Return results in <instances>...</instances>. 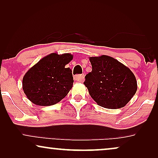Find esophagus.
<instances>
[{"instance_id": "1", "label": "esophagus", "mask_w": 158, "mask_h": 158, "mask_svg": "<svg viewBox=\"0 0 158 158\" xmlns=\"http://www.w3.org/2000/svg\"><path fill=\"white\" fill-rule=\"evenodd\" d=\"M75 80L76 81H78V82H83L84 80H85V75H84V74L75 75Z\"/></svg>"}]
</instances>
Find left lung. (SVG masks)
I'll return each instance as SVG.
<instances>
[{"label": "left lung", "mask_w": 158, "mask_h": 158, "mask_svg": "<svg viewBox=\"0 0 158 158\" xmlns=\"http://www.w3.org/2000/svg\"><path fill=\"white\" fill-rule=\"evenodd\" d=\"M92 71L84 85L97 104L116 109L126 106L137 90V80L130 69L107 55L89 58Z\"/></svg>", "instance_id": "obj_1"}]
</instances>
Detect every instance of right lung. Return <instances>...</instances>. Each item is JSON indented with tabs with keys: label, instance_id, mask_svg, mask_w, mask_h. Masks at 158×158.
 Listing matches in <instances>:
<instances>
[{
	"label": "right lung",
	"instance_id": "1",
	"mask_svg": "<svg viewBox=\"0 0 158 158\" xmlns=\"http://www.w3.org/2000/svg\"><path fill=\"white\" fill-rule=\"evenodd\" d=\"M70 53H51L31 67L23 77V90L35 105L52 106L60 102L73 85L72 71L66 68L73 60Z\"/></svg>",
	"mask_w": 158,
	"mask_h": 158
}]
</instances>
